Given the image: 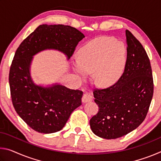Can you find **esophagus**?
Instances as JSON below:
<instances>
[{
	"label": "esophagus",
	"instance_id": "obj_1",
	"mask_svg": "<svg viewBox=\"0 0 161 161\" xmlns=\"http://www.w3.org/2000/svg\"><path fill=\"white\" fill-rule=\"evenodd\" d=\"M92 100H93V97H92L91 94H89L88 93L84 94L83 95L82 98H81V101H82V102H84V103L92 102Z\"/></svg>",
	"mask_w": 161,
	"mask_h": 161
}]
</instances>
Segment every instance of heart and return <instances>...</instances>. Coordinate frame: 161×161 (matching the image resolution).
<instances>
[{"instance_id": "1", "label": "heart", "mask_w": 161, "mask_h": 161, "mask_svg": "<svg viewBox=\"0 0 161 161\" xmlns=\"http://www.w3.org/2000/svg\"><path fill=\"white\" fill-rule=\"evenodd\" d=\"M74 69L82 79L94 72L95 83L108 86L119 80L126 65V49L111 37H99L82 46L76 54Z\"/></svg>"}]
</instances>
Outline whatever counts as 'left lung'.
Returning <instances> with one entry per match:
<instances>
[{
	"mask_svg": "<svg viewBox=\"0 0 161 161\" xmlns=\"http://www.w3.org/2000/svg\"><path fill=\"white\" fill-rule=\"evenodd\" d=\"M127 58L123 75L108 88L94 91L98 113L90 119L95 135L106 139L120 138L136 129L148 114L153 94V80L145 49L126 31Z\"/></svg>",
	"mask_w": 161,
	"mask_h": 161,
	"instance_id": "obj_1",
	"label": "left lung"
}]
</instances>
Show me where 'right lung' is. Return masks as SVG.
<instances>
[{
    "mask_svg": "<svg viewBox=\"0 0 161 161\" xmlns=\"http://www.w3.org/2000/svg\"><path fill=\"white\" fill-rule=\"evenodd\" d=\"M84 37L73 27L45 24L38 26L16 50L9 72L13 105L19 116L35 131L60 130L72 111L81 104L83 92L58 84L48 87L35 84L30 72L33 56L53 49L62 52L69 59Z\"/></svg>",
    "mask_w": 161,
    "mask_h": 161,
    "instance_id": "add662e5",
    "label": "right lung"
}]
</instances>
